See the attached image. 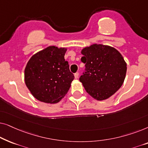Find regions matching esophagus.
<instances>
[{"instance_id":"obj_1","label":"esophagus","mask_w":148,"mask_h":148,"mask_svg":"<svg viewBox=\"0 0 148 148\" xmlns=\"http://www.w3.org/2000/svg\"><path fill=\"white\" fill-rule=\"evenodd\" d=\"M79 73L78 72L75 73V75H74L75 78V79H78V77H79Z\"/></svg>"}]
</instances>
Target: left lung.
<instances>
[{
	"mask_svg": "<svg viewBox=\"0 0 148 148\" xmlns=\"http://www.w3.org/2000/svg\"><path fill=\"white\" fill-rule=\"evenodd\" d=\"M82 61L86 72L80 77L85 90L92 98L106 100L118 91L124 82L127 63L116 48L94 44L83 48Z\"/></svg>",
	"mask_w": 148,
	"mask_h": 148,
	"instance_id": "obj_1",
	"label": "left lung"
}]
</instances>
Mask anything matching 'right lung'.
I'll return each instance as SVG.
<instances>
[{"mask_svg":"<svg viewBox=\"0 0 148 148\" xmlns=\"http://www.w3.org/2000/svg\"><path fill=\"white\" fill-rule=\"evenodd\" d=\"M66 48L50 46L30 58L24 79L34 98L40 102L56 104L67 94L74 75L64 60Z\"/></svg>","mask_w":148,"mask_h":148,"instance_id":"right-lung-1","label":"right lung"}]
</instances>
